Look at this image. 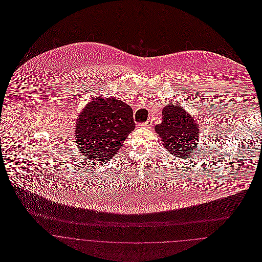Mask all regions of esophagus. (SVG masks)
<instances>
[{
    "mask_svg": "<svg viewBox=\"0 0 262 262\" xmlns=\"http://www.w3.org/2000/svg\"><path fill=\"white\" fill-rule=\"evenodd\" d=\"M151 125H152V122L148 120V121H146V122H144L143 124H141L140 126H142V127H146V128H150L151 127Z\"/></svg>",
    "mask_w": 262,
    "mask_h": 262,
    "instance_id": "34e87169",
    "label": "esophagus"
}]
</instances>
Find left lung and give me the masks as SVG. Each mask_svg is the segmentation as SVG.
Instances as JSON below:
<instances>
[{
	"mask_svg": "<svg viewBox=\"0 0 262 262\" xmlns=\"http://www.w3.org/2000/svg\"><path fill=\"white\" fill-rule=\"evenodd\" d=\"M164 148L179 158L187 157L196 149L199 125L183 107L176 104L162 109V122L154 127Z\"/></svg>",
	"mask_w": 262,
	"mask_h": 262,
	"instance_id": "1",
	"label": "left lung"
}]
</instances>
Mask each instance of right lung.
Returning a JSON list of instances; mask_svg holds the SVG:
<instances>
[{
	"mask_svg": "<svg viewBox=\"0 0 262 262\" xmlns=\"http://www.w3.org/2000/svg\"><path fill=\"white\" fill-rule=\"evenodd\" d=\"M75 143L86 160L107 161L135 128L133 110L116 98L97 97L78 115Z\"/></svg>",
	"mask_w": 262,
	"mask_h": 262,
	"instance_id": "right-lung-1",
	"label": "right lung"
}]
</instances>
